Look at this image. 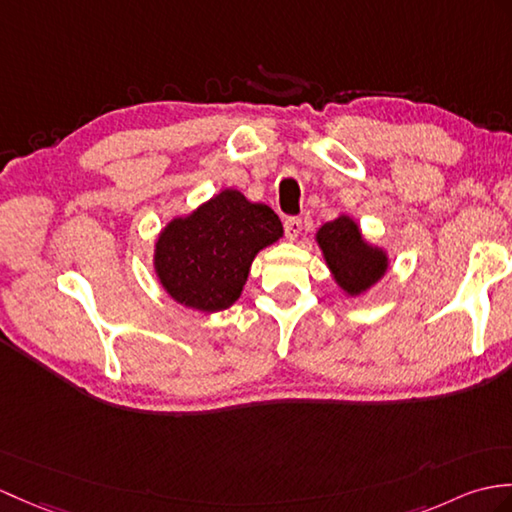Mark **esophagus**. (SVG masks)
I'll return each instance as SVG.
<instances>
[{"mask_svg":"<svg viewBox=\"0 0 512 512\" xmlns=\"http://www.w3.org/2000/svg\"><path fill=\"white\" fill-rule=\"evenodd\" d=\"M283 231H285V237H288V240H296L299 233L303 231V220L301 218H285L283 220Z\"/></svg>","mask_w":512,"mask_h":512,"instance_id":"esophagus-1","label":"esophagus"}]
</instances>
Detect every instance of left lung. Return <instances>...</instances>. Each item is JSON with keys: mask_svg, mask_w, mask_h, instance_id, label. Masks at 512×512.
<instances>
[{"mask_svg": "<svg viewBox=\"0 0 512 512\" xmlns=\"http://www.w3.org/2000/svg\"><path fill=\"white\" fill-rule=\"evenodd\" d=\"M316 240L338 285L351 296L371 288L386 272V255L379 248L368 246L362 240L358 224L347 216L327 222L318 231Z\"/></svg>", "mask_w": 512, "mask_h": 512, "instance_id": "1", "label": "left lung"}]
</instances>
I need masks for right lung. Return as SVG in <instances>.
Returning <instances> with one entry per match:
<instances>
[{
    "instance_id": "right-lung-1",
    "label": "right lung",
    "mask_w": 512,
    "mask_h": 512,
    "mask_svg": "<svg viewBox=\"0 0 512 512\" xmlns=\"http://www.w3.org/2000/svg\"><path fill=\"white\" fill-rule=\"evenodd\" d=\"M281 233V220L268 205L224 189L192 216L165 227L154 266L172 299L200 312H220L240 299L255 255Z\"/></svg>"
}]
</instances>
